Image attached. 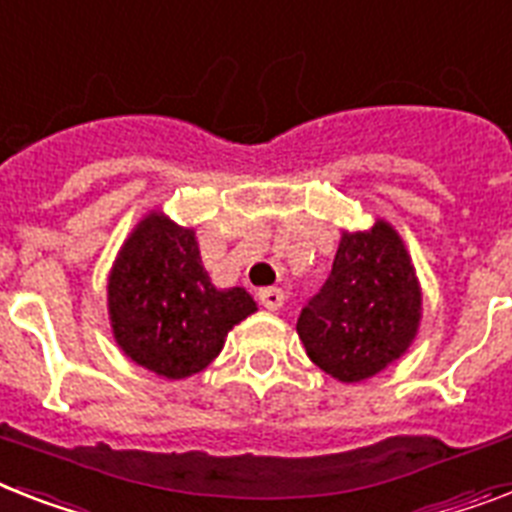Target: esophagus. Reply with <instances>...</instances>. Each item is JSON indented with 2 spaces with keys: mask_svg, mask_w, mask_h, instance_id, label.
I'll return each instance as SVG.
<instances>
[{
  "mask_svg": "<svg viewBox=\"0 0 512 512\" xmlns=\"http://www.w3.org/2000/svg\"><path fill=\"white\" fill-rule=\"evenodd\" d=\"M257 297H260L263 307H268V310H281V307H284V292H281L278 286L260 289V292H257Z\"/></svg>",
  "mask_w": 512,
  "mask_h": 512,
  "instance_id": "obj_1",
  "label": "esophagus"
}]
</instances>
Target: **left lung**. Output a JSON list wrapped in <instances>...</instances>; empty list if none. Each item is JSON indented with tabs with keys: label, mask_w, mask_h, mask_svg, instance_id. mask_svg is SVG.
<instances>
[{
	"label": "left lung",
	"mask_w": 512,
	"mask_h": 512,
	"mask_svg": "<svg viewBox=\"0 0 512 512\" xmlns=\"http://www.w3.org/2000/svg\"><path fill=\"white\" fill-rule=\"evenodd\" d=\"M421 284L405 242L386 220L344 231L326 284L299 313L307 357L342 384L400 360L421 326Z\"/></svg>",
	"instance_id": "1"
}]
</instances>
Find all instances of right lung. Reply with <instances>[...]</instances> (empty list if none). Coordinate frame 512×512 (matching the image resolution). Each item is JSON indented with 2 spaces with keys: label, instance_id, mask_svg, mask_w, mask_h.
<instances>
[{
  "label": "right lung",
  "instance_id": "obj_1",
  "mask_svg": "<svg viewBox=\"0 0 512 512\" xmlns=\"http://www.w3.org/2000/svg\"><path fill=\"white\" fill-rule=\"evenodd\" d=\"M112 336L141 368L162 378L205 371L228 331L257 310L242 286L210 281L194 228L152 210L120 247L107 278Z\"/></svg>",
  "mask_w": 512,
  "mask_h": 512
}]
</instances>
